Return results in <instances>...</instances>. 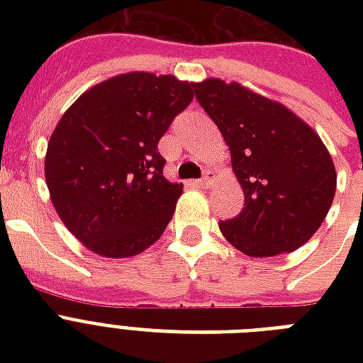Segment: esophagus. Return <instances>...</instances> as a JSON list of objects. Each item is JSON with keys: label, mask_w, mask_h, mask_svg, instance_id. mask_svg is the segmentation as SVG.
I'll return each instance as SVG.
<instances>
[{"label": "esophagus", "mask_w": 363, "mask_h": 363, "mask_svg": "<svg viewBox=\"0 0 363 363\" xmlns=\"http://www.w3.org/2000/svg\"><path fill=\"white\" fill-rule=\"evenodd\" d=\"M194 184H198V186H201V188H207L211 184V177H209V173H207V175L203 177V179H199V181H196L194 182Z\"/></svg>", "instance_id": "34e87169"}]
</instances>
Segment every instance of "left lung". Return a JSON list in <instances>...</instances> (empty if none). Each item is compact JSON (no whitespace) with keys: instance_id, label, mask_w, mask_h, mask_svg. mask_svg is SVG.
<instances>
[{"instance_id":"1","label":"left lung","mask_w":363,"mask_h":363,"mask_svg":"<svg viewBox=\"0 0 363 363\" xmlns=\"http://www.w3.org/2000/svg\"><path fill=\"white\" fill-rule=\"evenodd\" d=\"M196 98L230 147L245 209L222 235L252 258L303 247L332 207L337 173L320 135L286 105L241 82H194Z\"/></svg>"}]
</instances>
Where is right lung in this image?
I'll return each instance as SVG.
<instances>
[{
  "label": "right lung",
  "mask_w": 363,
  "mask_h": 363,
  "mask_svg": "<svg viewBox=\"0 0 363 363\" xmlns=\"http://www.w3.org/2000/svg\"><path fill=\"white\" fill-rule=\"evenodd\" d=\"M194 82L131 71L88 88L48 139L45 179L65 228L104 258H130L162 238L182 184L158 152Z\"/></svg>",
  "instance_id": "right-lung-1"
}]
</instances>
